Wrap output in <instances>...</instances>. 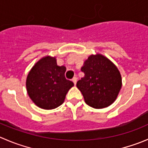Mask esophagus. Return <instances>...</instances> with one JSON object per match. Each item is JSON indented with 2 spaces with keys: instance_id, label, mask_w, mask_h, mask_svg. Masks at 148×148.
Wrapping results in <instances>:
<instances>
[{
  "instance_id": "34e87169",
  "label": "esophagus",
  "mask_w": 148,
  "mask_h": 148,
  "mask_svg": "<svg viewBox=\"0 0 148 148\" xmlns=\"http://www.w3.org/2000/svg\"><path fill=\"white\" fill-rule=\"evenodd\" d=\"M77 79L76 78V77H74V78L72 79V82H74V85H76V84H77Z\"/></svg>"
}]
</instances>
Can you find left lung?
<instances>
[{
  "label": "left lung",
  "instance_id": "8db88e82",
  "mask_svg": "<svg viewBox=\"0 0 148 148\" xmlns=\"http://www.w3.org/2000/svg\"><path fill=\"white\" fill-rule=\"evenodd\" d=\"M81 71L85 76L77 83L85 103L95 109L109 107L116 100L122 87L121 73L105 56L90 55Z\"/></svg>",
  "mask_w": 148,
  "mask_h": 148
}]
</instances>
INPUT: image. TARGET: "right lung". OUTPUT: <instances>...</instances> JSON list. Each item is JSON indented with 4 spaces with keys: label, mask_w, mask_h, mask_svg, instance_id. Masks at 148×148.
<instances>
[{
    "label": "right lung",
    "mask_w": 148,
    "mask_h": 148,
    "mask_svg": "<svg viewBox=\"0 0 148 148\" xmlns=\"http://www.w3.org/2000/svg\"><path fill=\"white\" fill-rule=\"evenodd\" d=\"M66 67L57 65L56 58L45 56L29 71L26 88L36 105L45 110L57 108L63 103L66 93L74 86L65 78Z\"/></svg>",
    "instance_id": "right-lung-1"
}]
</instances>
